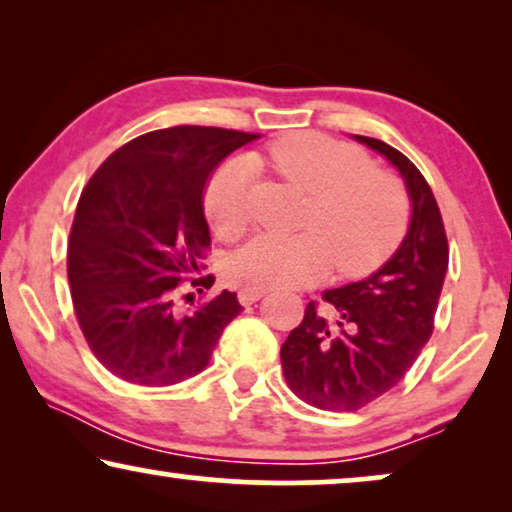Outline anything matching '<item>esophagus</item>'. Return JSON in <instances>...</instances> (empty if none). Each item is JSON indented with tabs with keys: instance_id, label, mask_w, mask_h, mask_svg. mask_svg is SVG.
<instances>
[{
	"instance_id": "obj_1",
	"label": "esophagus",
	"mask_w": 512,
	"mask_h": 512,
	"mask_svg": "<svg viewBox=\"0 0 512 512\" xmlns=\"http://www.w3.org/2000/svg\"><path fill=\"white\" fill-rule=\"evenodd\" d=\"M263 296H265V291H261V289H242L237 298H240L242 305H254L256 300H261Z\"/></svg>"
}]
</instances>
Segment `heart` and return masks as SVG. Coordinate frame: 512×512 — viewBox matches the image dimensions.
<instances>
[{"label":"heart","mask_w":512,"mask_h":512,"mask_svg":"<svg viewBox=\"0 0 512 512\" xmlns=\"http://www.w3.org/2000/svg\"><path fill=\"white\" fill-rule=\"evenodd\" d=\"M286 184L310 195L300 235L263 233L230 258L228 277L247 289H298L333 268L361 277L401 247L410 226V195L394 174L377 170L354 144L321 132H291L258 156ZM256 165L247 156L223 163L209 179L205 214L223 240L251 223Z\"/></svg>","instance_id":"1"}]
</instances>
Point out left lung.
I'll return each instance as SVG.
<instances>
[{"instance_id": "obj_1", "label": "left lung", "mask_w": 512, "mask_h": 512, "mask_svg": "<svg viewBox=\"0 0 512 512\" xmlns=\"http://www.w3.org/2000/svg\"><path fill=\"white\" fill-rule=\"evenodd\" d=\"M356 139L403 174L412 221L401 247L375 275L326 291L321 300L331 314L310 300L282 345L289 389L300 401L333 412L366 408L403 380L433 333L450 261L443 214L424 174L394 146Z\"/></svg>"}]
</instances>
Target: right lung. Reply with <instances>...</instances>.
<instances>
[{"label":"right lung","mask_w":512,"mask_h":512,"mask_svg":"<svg viewBox=\"0 0 512 512\" xmlns=\"http://www.w3.org/2000/svg\"><path fill=\"white\" fill-rule=\"evenodd\" d=\"M254 132L174 125L116 149L83 188L67 242L72 305L90 352L109 373L170 387L207 368L223 328L242 312L214 284L202 258L212 249L207 181Z\"/></svg>","instance_id":"obj_1"}]
</instances>
